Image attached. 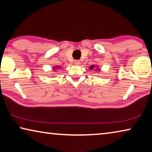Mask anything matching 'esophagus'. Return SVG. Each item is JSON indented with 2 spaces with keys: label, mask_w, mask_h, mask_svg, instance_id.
<instances>
[{
  "label": "esophagus",
  "mask_w": 152,
  "mask_h": 152,
  "mask_svg": "<svg viewBox=\"0 0 152 152\" xmlns=\"http://www.w3.org/2000/svg\"><path fill=\"white\" fill-rule=\"evenodd\" d=\"M74 64H75V65H79L80 64V61L79 60H75L74 61Z\"/></svg>",
  "instance_id": "obj_1"
}]
</instances>
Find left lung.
<instances>
[{"mask_svg": "<svg viewBox=\"0 0 152 152\" xmlns=\"http://www.w3.org/2000/svg\"><path fill=\"white\" fill-rule=\"evenodd\" d=\"M94 67V66H91V67H90V69H93Z\"/></svg>", "mask_w": 152, "mask_h": 152, "instance_id": "left-lung-1", "label": "left lung"}]
</instances>
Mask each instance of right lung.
Wrapping results in <instances>:
<instances>
[{"label": "right lung", "instance_id": "obj_1", "mask_svg": "<svg viewBox=\"0 0 152 152\" xmlns=\"http://www.w3.org/2000/svg\"><path fill=\"white\" fill-rule=\"evenodd\" d=\"M56 68H58V66H56ZM53 70H55V69H53Z\"/></svg>", "mask_w": 152, "mask_h": 152}]
</instances>
